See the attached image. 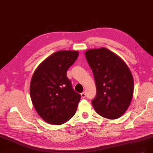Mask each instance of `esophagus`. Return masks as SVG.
I'll return each instance as SVG.
<instances>
[{"instance_id":"1","label":"esophagus","mask_w":153,"mask_h":153,"mask_svg":"<svg viewBox=\"0 0 153 153\" xmlns=\"http://www.w3.org/2000/svg\"><path fill=\"white\" fill-rule=\"evenodd\" d=\"M81 97H82V98H84L86 97V93H85V92L82 93L81 94Z\"/></svg>"}]
</instances>
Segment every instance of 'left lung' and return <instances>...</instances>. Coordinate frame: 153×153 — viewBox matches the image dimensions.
Wrapping results in <instances>:
<instances>
[{
	"label": "left lung",
	"instance_id": "left-lung-1",
	"mask_svg": "<svg viewBox=\"0 0 153 153\" xmlns=\"http://www.w3.org/2000/svg\"><path fill=\"white\" fill-rule=\"evenodd\" d=\"M85 55L97 87V96L92 101L94 109L108 119L122 117L134 93V79L128 67L120 56L104 47L89 49Z\"/></svg>",
	"mask_w": 153,
	"mask_h": 153
}]
</instances>
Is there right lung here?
Wrapping results in <instances>:
<instances>
[{"instance_id": "obj_1", "label": "right lung", "mask_w": 153, "mask_h": 153, "mask_svg": "<svg viewBox=\"0 0 153 153\" xmlns=\"http://www.w3.org/2000/svg\"><path fill=\"white\" fill-rule=\"evenodd\" d=\"M78 56L77 51H58L44 60L33 73L31 99L39 116L48 123L61 125L76 114L81 95L73 89L67 71Z\"/></svg>"}]
</instances>
